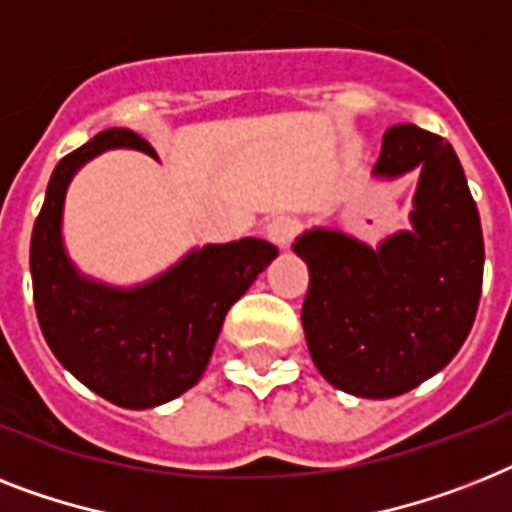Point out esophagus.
<instances>
[{"label": "esophagus", "mask_w": 512, "mask_h": 512, "mask_svg": "<svg viewBox=\"0 0 512 512\" xmlns=\"http://www.w3.org/2000/svg\"><path fill=\"white\" fill-rule=\"evenodd\" d=\"M297 228V220L289 218V215H278L265 226V236L278 247H289L294 236H297Z\"/></svg>", "instance_id": "obj_1"}]
</instances>
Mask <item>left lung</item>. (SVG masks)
Instances as JSON below:
<instances>
[{
	"mask_svg": "<svg viewBox=\"0 0 512 512\" xmlns=\"http://www.w3.org/2000/svg\"><path fill=\"white\" fill-rule=\"evenodd\" d=\"M421 170L413 231L371 249L331 228L294 244L310 270L302 328L315 368L355 397H397L439 373L471 334L484 236L455 149L418 126L384 134L373 176Z\"/></svg>",
	"mask_w": 512,
	"mask_h": 512,
	"instance_id": "left-lung-1",
	"label": "left lung"
}]
</instances>
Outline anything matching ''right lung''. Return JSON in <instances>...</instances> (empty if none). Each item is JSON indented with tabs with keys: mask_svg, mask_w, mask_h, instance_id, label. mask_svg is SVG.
I'll use <instances>...</instances> for the list:
<instances>
[{
	"mask_svg": "<svg viewBox=\"0 0 512 512\" xmlns=\"http://www.w3.org/2000/svg\"><path fill=\"white\" fill-rule=\"evenodd\" d=\"M115 147L157 157L134 131L107 128L57 162L31 234L33 305L49 350L81 384L112 405L144 410L202 378L226 313L278 249L252 236L207 244L134 289L81 276L62 247L65 191L83 162Z\"/></svg>",
	"mask_w": 512,
	"mask_h": 512,
	"instance_id": "right-lung-1",
	"label": "right lung"
}]
</instances>
